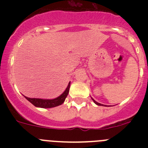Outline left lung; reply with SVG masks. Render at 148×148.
<instances>
[{
    "label": "left lung",
    "mask_w": 148,
    "mask_h": 148,
    "mask_svg": "<svg viewBox=\"0 0 148 148\" xmlns=\"http://www.w3.org/2000/svg\"><path fill=\"white\" fill-rule=\"evenodd\" d=\"M92 101H94V103H95V104H97V105H99V106H101V105H102V104H100V103L97 102V101H95V100H94V99H92Z\"/></svg>",
    "instance_id": "1"
}]
</instances>
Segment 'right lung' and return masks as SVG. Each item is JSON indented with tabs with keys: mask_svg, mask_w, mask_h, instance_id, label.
<instances>
[{
	"mask_svg": "<svg viewBox=\"0 0 148 148\" xmlns=\"http://www.w3.org/2000/svg\"><path fill=\"white\" fill-rule=\"evenodd\" d=\"M70 82L68 84V86L66 87V90L64 91L61 95H60L58 97L53 99H35V98H28L25 95H23L26 98V99L32 103L34 106L37 107V108H52L59 106L64 102L65 99L69 93V90H70Z\"/></svg>",
	"mask_w": 148,
	"mask_h": 148,
	"instance_id": "1",
	"label": "right lung"
}]
</instances>
